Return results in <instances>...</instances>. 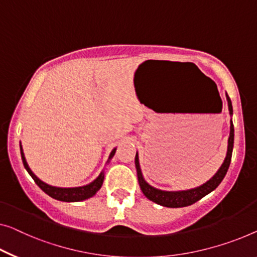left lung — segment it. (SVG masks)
Segmentation results:
<instances>
[{
  "instance_id": "obj_1",
  "label": "left lung",
  "mask_w": 257,
  "mask_h": 257,
  "mask_svg": "<svg viewBox=\"0 0 257 257\" xmlns=\"http://www.w3.org/2000/svg\"><path fill=\"white\" fill-rule=\"evenodd\" d=\"M227 99V105L229 114H233L232 108V102L231 99L226 93ZM233 143H234V127H233V122L231 120V125H229V136H228V144H227V152L226 157H225L224 163L221 164L219 170L217 171V173L213 177L208 180L205 183L196 187V188H191L187 190H178V191H167V190H160L157 189L155 187L149 185L143 178L142 174L141 166H140V159H139V153L136 152L135 157V165L137 170V178H139V183L141 187V190L143 191L145 197L149 200L157 203V204L167 206V208H182V206H188L194 204L195 202L200 201L202 197H204L205 195L211 193L219 186V183L223 181L225 175L227 173V170L231 164L232 158V152H233Z\"/></svg>"
}]
</instances>
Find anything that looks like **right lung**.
Instances as JSON below:
<instances>
[{
  "label": "right lung",
  "mask_w": 257,
  "mask_h": 257,
  "mask_svg": "<svg viewBox=\"0 0 257 257\" xmlns=\"http://www.w3.org/2000/svg\"><path fill=\"white\" fill-rule=\"evenodd\" d=\"M115 151H116V148H114L112 152H110L109 158H108V160H107V163H109V160L113 158V156L115 155ZM21 155H22V160H23V164H24L25 170L29 172V174L32 177L34 182H36L37 185L39 186L46 194L49 195V196L53 198H55V200H57V201L79 202V201L87 200V198L94 196V195L97 194V191L101 188L102 182H104V171H102L101 173L98 175L97 179L93 180V181L86 186L72 187V188H62V187L51 186V185H48V183L41 181V180L38 178L32 171H31V168L29 167L28 163H26L24 152H23L22 144H21Z\"/></svg>",
  "instance_id": "add662e5"
}]
</instances>
